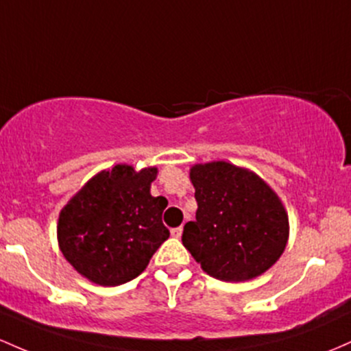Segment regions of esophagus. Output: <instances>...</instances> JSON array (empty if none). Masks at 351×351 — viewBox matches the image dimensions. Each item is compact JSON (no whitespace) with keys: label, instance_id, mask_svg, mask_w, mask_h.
Wrapping results in <instances>:
<instances>
[{"label":"esophagus","instance_id":"34e87169","mask_svg":"<svg viewBox=\"0 0 351 351\" xmlns=\"http://www.w3.org/2000/svg\"><path fill=\"white\" fill-rule=\"evenodd\" d=\"M182 233H183V226H178V228L171 230V237H175V238L182 237Z\"/></svg>","mask_w":351,"mask_h":351}]
</instances>
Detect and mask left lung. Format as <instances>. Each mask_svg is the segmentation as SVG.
I'll return each instance as SVG.
<instances>
[{
    "label": "left lung",
    "instance_id": "obj_1",
    "mask_svg": "<svg viewBox=\"0 0 351 351\" xmlns=\"http://www.w3.org/2000/svg\"><path fill=\"white\" fill-rule=\"evenodd\" d=\"M198 203L182 241L208 275L245 282L282 256L288 217L280 198L255 173L226 161L195 165L190 171Z\"/></svg>",
    "mask_w": 351,
    "mask_h": 351
}]
</instances>
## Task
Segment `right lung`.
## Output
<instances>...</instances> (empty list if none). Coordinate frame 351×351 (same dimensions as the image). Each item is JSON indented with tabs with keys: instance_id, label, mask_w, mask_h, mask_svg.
Masks as SVG:
<instances>
[{
	"instance_id": "add662e5",
	"label": "right lung",
	"mask_w": 351,
	"mask_h": 351,
	"mask_svg": "<svg viewBox=\"0 0 351 351\" xmlns=\"http://www.w3.org/2000/svg\"><path fill=\"white\" fill-rule=\"evenodd\" d=\"M156 173L117 165L93 176L61 210V253L84 278L101 287L130 282L168 240L161 221L168 202L149 193Z\"/></svg>"
}]
</instances>
